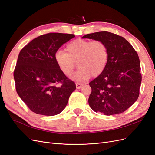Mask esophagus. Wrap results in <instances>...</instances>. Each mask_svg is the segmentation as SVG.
<instances>
[{"mask_svg": "<svg viewBox=\"0 0 155 155\" xmlns=\"http://www.w3.org/2000/svg\"><path fill=\"white\" fill-rule=\"evenodd\" d=\"M76 88L78 89H79V88H80L83 86V84L80 83H76Z\"/></svg>", "mask_w": 155, "mask_h": 155, "instance_id": "1", "label": "esophagus"}]
</instances>
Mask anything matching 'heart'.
<instances>
[{
    "label": "heart",
    "instance_id": "obj_1",
    "mask_svg": "<svg viewBox=\"0 0 155 155\" xmlns=\"http://www.w3.org/2000/svg\"><path fill=\"white\" fill-rule=\"evenodd\" d=\"M67 52L59 50L54 59L58 68L67 76L72 74L77 63L79 67L74 75L77 81H84L92 77H97L105 69L109 52L105 42L101 40H85L78 39L68 43Z\"/></svg>",
    "mask_w": 155,
    "mask_h": 155
}]
</instances>
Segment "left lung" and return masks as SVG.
I'll list each match as a JSON object with an SVG mask.
<instances>
[{"label":"left lung","mask_w":155,"mask_h":155,"mask_svg":"<svg viewBox=\"0 0 155 155\" xmlns=\"http://www.w3.org/2000/svg\"><path fill=\"white\" fill-rule=\"evenodd\" d=\"M82 38L104 41L109 52L104 71L89 83L92 88L89 105L107 116L124 112L139 96L142 75L137 52L123 37L109 31L95 32Z\"/></svg>","instance_id":"left-lung-1"}]
</instances>
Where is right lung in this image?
Here are the masks:
<instances>
[{
  "mask_svg": "<svg viewBox=\"0 0 155 155\" xmlns=\"http://www.w3.org/2000/svg\"><path fill=\"white\" fill-rule=\"evenodd\" d=\"M74 37L61 33L42 35L26 45L18 54L13 72L16 91L35 113L59 114L76 90V84L61 72L54 59L61 46Z\"/></svg>",
  "mask_w": 155,
  "mask_h": 155,
  "instance_id": "1",
  "label": "right lung"
}]
</instances>
